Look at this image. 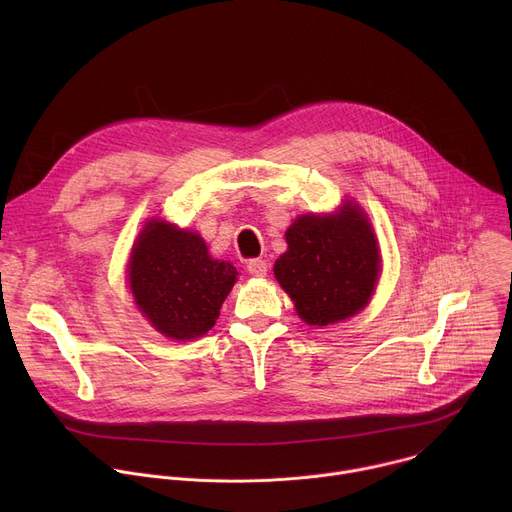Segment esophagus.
Returning <instances> with one entry per match:
<instances>
[{"label":"esophagus","mask_w":512,"mask_h":512,"mask_svg":"<svg viewBox=\"0 0 512 512\" xmlns=\"http://www.w3.org/2000/svg\"><path fill=\"white\" fill-rule=\"evenodd\" d=\"M247 271L255 277H265L267 275V263L263 259H251L247 263Z\"/></svg>","instance_id":"34e87169"}]
</instances>
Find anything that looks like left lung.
I'll list each match as a JSON object with an SVG mask.
<instances>
[{
    "instance_id": "8db88e82",
    "label": "left lung",
    "mask_w": 512,
    "mask_h": 512,
    "mask_svg": "<svg viewBox=\"0 0 512 512\" xmlns=\"http://www.w3.org/2000/svg\"><path fill=\"white\" fill-rule=\"evenodd\" d=\"M287 251L273 273L312 326L354 316L373 296L381 257L362 210L346 202L340 214H304L285 233Z\"/></svg>"
}]
</instances>
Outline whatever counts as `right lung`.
Instances as JSON below:
<instances>
[{"mask_svg":"<svg viewBox=\"0 0 512 512\" xmlns=\"http://www.w3.org/2000/svg\"><path fill=\"white\" fill-rule=\"evenodd\" d=\"M235 281L237 269L212 259L200 235L166 221L143 227L129 261L135 304L158 332L174 340L206 334Z\"/></svg>","mask_w":512,"mask_h":512,"instance_id":"obj_1","label":"right lung"}]
</instances>
